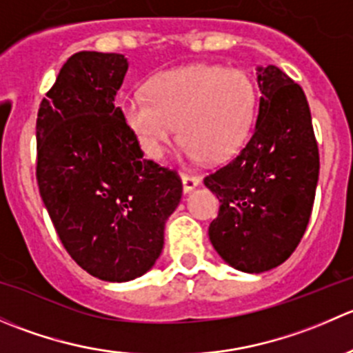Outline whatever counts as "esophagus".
<instances>
[{
  "mask_svg": "<svg viewBox=\"0 0 353 353\" xmlns=\"http://www.w3.org/2000/svg\"><path fill=\"white\" fill-rule=\"evenodd\" d=\"M181 179H183V190L184 193H190L191 190L199 184V177L198 176H190V174H181Z\"/></svg>",
  "mask_w": 353,
  "mask_h": 353,
  "instance_id": "esophagus-1",
  "label": "esophagus"
}]
</instances>
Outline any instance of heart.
Segmentation results:
<instances>
[{"label": "heart", "instance_id": "1", "mask_svg": "<svg viewBox=\"0 0 353 353\" xmlns=\"http://www.w3.org/2000/svg\"><path fill=\"white\" fill-rule=\"evenodd\" d=\"M143 90L124 99L121 112L143 154L155 160L176 131L190 160L227 159L245 143L258 112L251 74L208 63L160 71Z\"/></svg>", "mask_w": 353, "mask_h": 353}]
</instances>
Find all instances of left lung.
Returning <instances> with one entry per match:
<instances>
[{"mask_svg": "<svg viewBox=\"0 0 353 353\" xmlns=\"http://www.w3.org/2000/svg\"><path fill=\"white\" fill-rule=\"evenodd\" d=\"M258 119L248 143L203 179L220 201L210 223L215 251L234 268L261 273L295 251L311 219L319 150L301 85L280 68H258Z\"/></svg>", "mask_w": 353, "mask_h": 353, "instance_id": "left-lung-1", "label": "left lung"}]
</instances>
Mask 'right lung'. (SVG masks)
<instances>
[{"label":"right lung","mask_w":353,"mask_h":353,"mask_svg":"<svg viewBox=\"0 0 353 353\" xmlns=\"http://www.w3.org/2000/svg\"><path fill=\"white\" fill-rule=\"evenodd\" d=\"M128 61L116 52L71 56L37 114V184L59 241L78 266L128 282L154 266L177 208L176 170L143 159L114 97Z\"/></svg>","instance_id":"1"}]
</instances>
